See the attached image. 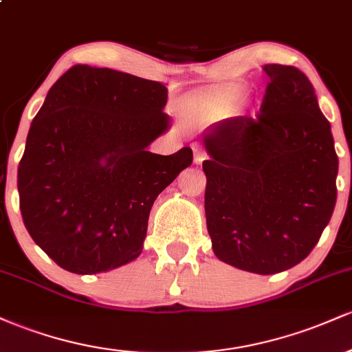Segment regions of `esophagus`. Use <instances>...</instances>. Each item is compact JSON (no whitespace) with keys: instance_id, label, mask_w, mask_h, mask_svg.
Wrapping results in <instances>:
<instances>
[{"instance_id":"esophagus-1","label":"esophagus","mask_w":352,"mask_h":352,"mask_svg":"<svg viewBox=\"0 0 352 352\" xmlns=\"http://www.w3.org/2000/svg\"><path fill=\"white\" fill-rule=\"evenodd\" d=\"M205 159H207V153L201 151V148H193V162L200 165Z\"/></svg>"}]
</instances>
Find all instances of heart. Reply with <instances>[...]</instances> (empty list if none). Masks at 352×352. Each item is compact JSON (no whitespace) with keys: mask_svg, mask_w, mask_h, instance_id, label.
Returning <instances> with one entry per match:
<instances>
[{"mask_svg":"<svg viewBox=\"0 0 352 352\" xmlns=\"http://www.w3.org/2000/svg\"><path fill=\"white\" fill-rule=\"evenodd\" d=\"M228 92H223V94H212V96H207V98L204 99V104L205 106H221V104L225 102V99H227Z\"/></svg>","mask_w":352,"mask_h":352,"instance_id":"b5f03b06","label":"heart"}]
</instances>
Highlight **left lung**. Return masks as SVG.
Instances as JSON below:
<instances>
[{"label":"left lung","mask_w":352,"mask_h":352,"mask_svg":"<svg viewBox=\"0 0 352 352\" xmlns=\"http://www.w3.org/2000/svg\"><path fill=\"white\" fill-rule=\"evenodd\" d=\"M256 119L232 117L204 134L205 215L213 253L243 272L274 274L301 263L336 205L331 125L305 72L266 64Z\"/></svg>","instance_id":"1"}]
</instances>
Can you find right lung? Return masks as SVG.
Segmentation results:
<instances>
[{"label":"right lung","instance_id":"right-lung-1","mask_svg":"<svg viewBox=\"0 0 352 352\" xmlns=\"http://www.w3.org/2000/svg\"><path fill=\"white\" fill-rule=\"evenodd\" d=\"M167 87L76 64L52 84L18 167L24 227L76 274L111 272L140 253L159 193L192 165L190 147L147 151L170 129Z\"/></svg>","mask_w":352,"mask_h":352}]
</instances>
